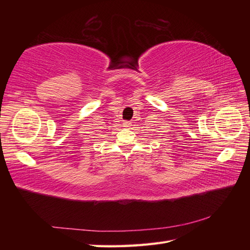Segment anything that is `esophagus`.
<instances>
[{
	"mask_svg": "<svg viewBox=\"0 0 250 250\" xmlns=\"http://www.w3.org/2000/svg\"><path fill=\"white\" fill-rule=\"evenodd\" d=\"M131 124H132L131 121H124V125L125 126V128H130V126L132 125Z\"/></svg>",
	"mask_w": 250,
	"mask_h": 250,
	"instance_id": "34e87169",
	"label": "esophagus"
}]
</instances>
